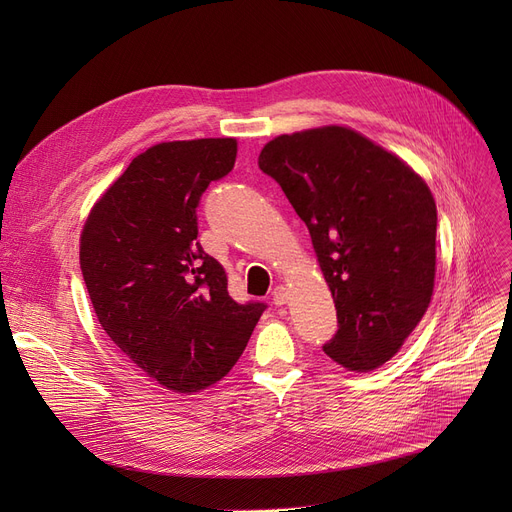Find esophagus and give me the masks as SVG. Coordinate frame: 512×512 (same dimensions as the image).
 I'll use <instances>...</instances> for the list:
<instances>
[{"mask_svg": "<svg viewBox=\"0 0 512 512\" xmlns=\"http://www.w3.org/2000/svg\"><path fill=\"white\" fill-rule=\"evenodd\" d=\"M272 301H274L276 307L286 305V301H288V290H286L284 286H276L274 292H272Z\"/></svg>", "mask_w": 512, "mask_h": 512, "instance_id": "1", "label": "esophagus"}]
</instances>
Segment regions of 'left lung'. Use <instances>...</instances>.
I'll return each instance as SVG.
<instances>
[{
  "mask_svg": "<svg viewBox=\"0 0 512 512\" xmlns=\"http://www.w3.org/2000/svg\"><path fill=\"white\" fill-rule=\"evenodd\" d=\"M307 224L338 332L324 353L351 371L390 361L427 311L436 201L400 157L344 126L282 134L259 153Z\"/></svg>",
  "mask_w": 512,
  "mask_h": 512,
  "instance_id": "1",
  "label": "left lung"
}]
</instances>
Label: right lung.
I'll return each instance as SVG.
<instances>
[{"mask_svg":"<svg viewBox=\"0 0 512 512\" xmlns=\"http://www.w3.org/2000/svg\"><path fill=\"white\" fill-rule=\"evenodd\" d=\"M234 161L236 139L153 145L93 205L80 234V270L101 328L174 392L222 380L265 311L230 297L224 267L197 242L201 195Z\"/></svg>","mask_w":512,"mask_h":512,"instance_id":"right-lung-1","label":"right lung"}]
</instances>
